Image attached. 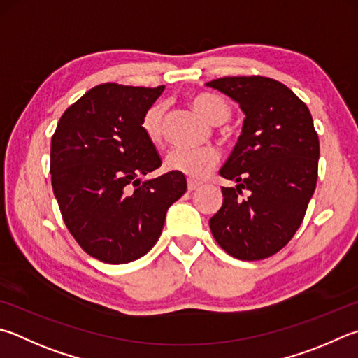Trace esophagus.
<instances>
[{"label": "esophagus", "mask_w": 358, "mask_h": 358, "mask_svg": "<svg viewBox=\"0 0 358 358\" xmlns=\"http://www.w3.org/2000/svg\"><path fill=\"white\" fill-rule=\"evenodd\" d=\"M199 187H200V183H197V181H194V180H187V191L192 192V191L199 189Z\"/></svg>", "instance_id": "obj_1"}]
</instances>
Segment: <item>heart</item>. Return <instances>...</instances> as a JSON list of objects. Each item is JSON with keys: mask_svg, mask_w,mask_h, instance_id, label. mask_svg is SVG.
<instances>
[{"mask_svg": "<svg viewBox=\"0 0 358 358\" xmlns=\"http://www.w3.org/2000/svg\"><path fill=\"white\" fill-rule=\"evenodd\" d=\"M191 105L196 108L206 120L214 125H220L230 119L231 109L222 96L213 92H199L191 96ZM164 115L166 106L162 103H155L147 109L142 117L141 127L147 139L152 144H159L164 134ZM219 161V153L214 148H200V150H187V148H175L166 158V167L169 171L183 173L192 180H201L206 177Z\"/></svg>", "mask_w": 358, "mask_h": 358, "instance_id": "1", "label": "heart"}]
</instances>
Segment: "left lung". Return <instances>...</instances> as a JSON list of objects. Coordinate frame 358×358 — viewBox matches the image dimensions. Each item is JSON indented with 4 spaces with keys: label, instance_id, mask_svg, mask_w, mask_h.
Segmentation results:
<instances>
[{
    "label": "left lung",
    "instance_id": "left-lung-1",
    "mask_svg": "<svg viewBox=\"0 0 358 358\" xmlns=\"http://www.w3.org/2000/svg\"><path fill=\"white\" fill-rule=\"evenodd\" d=\"M239 103L243 133L220 175L224 201L210 219L216 243L238 259L272 257L301 227L317 180L320 139L305 103L266 76L206 83Z\"/></svg>",
    "mask_w": 358,
    "mask_h": 358
}]
</instances>
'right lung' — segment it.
Segmentation results:
<instances>
[{
    "mask_svg": "<svg viewBox=\"0 0 358 358\" xmlns=\"http://www.w3.org/2000/svg\"><path fill=\"white\" fill-rule=\"evenodd\" d=\"M162 90L100 84L67 108L51 138V186L64 222L81 249L103 263L144 257L169 206L186 192L183 173L139 178L161 166L141 122Z\"/></svg>",
    "mask_w": 358,
    "mask_h": 358,
    "instance_id": "right-lung-1",
    "label": "right lung"
}]
</instances>
